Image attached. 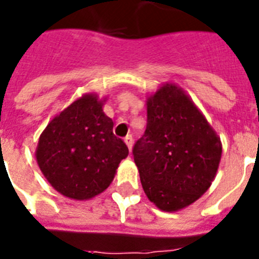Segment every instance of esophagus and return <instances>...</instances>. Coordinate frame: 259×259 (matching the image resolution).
Here are the masks:
<instances>
[{
    "instance_id": "esophagus-1",
    "label": "esophagus",
    "mask_w": 259,
    "mask_h": 259,
    "mask_svg": "<svg viewBox=\"0 0 259 259\" xmlns=\"http://www.w3.org/2000/svg\"><path fill=\"white\" fill-rule=\"evenodd\" d=\"M124 141H125V144H127L128 149L131 150L132 145H134V137H132V135H127V136L124 137Z\"/></svg>"
}]
</instances>
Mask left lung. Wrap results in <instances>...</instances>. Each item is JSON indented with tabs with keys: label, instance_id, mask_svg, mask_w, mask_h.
<instances>
[{
	"label": "left lung",
	"instance_id": "obj_1",
	"mask_svg": "<svg viewBox=\"0 0 259 259\" xmlns=\"http://www.w3.org/2000/svg\"><path fill=\"white\" fill-rule=\"evenodd\" d=\"M132 154L148 198L158 209L176 211L209 189L222 145L191 98L166 84L148 100L146 130Z\"/></svg>",
	"mask_w": 259,
	"mask_h": 259
}]
</instances>
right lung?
I'll use <instances>...</instances> for the list:
<instances>
[{
    "mask_svg": "<svg viewBox=\"0 0 259 259\" xmlns=\"http://www.w3.org/2000/svg\"><path fill=\"white\" fill-rule=\"evenodd\" d=\"M96 95L76 100L41 134L36 158L52 187L66 197L88 200L113 182L128 148Z\"/></svg>",
    "mask_w": 259,
    "mask_h": 259,
    "instance_id": "add662e5",
    "label": "right lung"
}]
</instances>
